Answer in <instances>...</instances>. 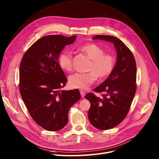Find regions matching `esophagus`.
Segmentation results:
<instances>
[{
    "label": "esophagus",
    "instance_id": "esophagus-1",
    "mask_svg": "<svg viewBox=\"0 0 159 159\" xmlns=\"http://www.w3.org/2000/svg\"><path fill=\"white\" fill-rule=\"evenodd\" d=\"M80 94H81L82 98H84L85 96V92H83V91H80Z\"/></svg>",
    "mask_w": 159,
    "mask_h": 159
}]
</instances>
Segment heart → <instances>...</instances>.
<instances>
[{
	"label": "heart",
	"mask_w": 159,
	"mask_h": 159,
	"mask_svg": "<svg viewBox=\"0 0 159 159\" xmlns=\"http://www.w3.org/2000/svg\"><path fill=\"white\" fill-rule=\"evenodd\" d=\"M80 49L85 53L90 59L87 73H75L69 78L70 85L74 89L85 90L98 78L99 80L108 77L112 72L116 65V58L112 54H105V51L94 43H87L81 45ZM60 67L66 71L72 69V57L70 52L65 51L58 56Z\"/></svg>",
	"instance_id": "heart-1"
}]
</instances>
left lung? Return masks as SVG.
Instances as JSON below:
<instances>
[{"label":"left lung","instance_id":"8db88e82","mask_svg":"<svg viewBox=\"0 0 159 159\" xmlns=\"http://www.w3.org/2000/svg\"><path fill=\"white\" fill-rule=\"evenodd\" d=\"M92 39L113 43L117 51L114 70L94 89L95 92L104 94L99 98L88 93L85 96L90 102L88 112L90 123L99 129L106 130L120 124L128 113L137 89L136 63L131 51L116 37L97 35Z\"/></svg>","mask_w":159,"mask_h":159}]
</instances>
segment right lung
Segmentation results:
<instances>
[{"mask_svg":"<svg viewBox=\"0 0 159 159\" xmlns=\"http://www.w3.org/2000/svg\"><path fill=\"white\" fill-rule=\"evenodd\" d=\"M76 39V35L43 36L27 50L20 63L21 97L33 119L48 131L65 127L70 108L81 98L78 89L61 90L67 80L58 63L61 51Z\"/></svg>","mask_w":159,"mask_h":159,"instance_id":"obj_1","label":"right lung"}]
</instances>
